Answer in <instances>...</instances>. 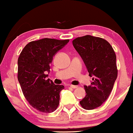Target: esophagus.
<instances>
[{"label": "esophagus", "instance_id": "1", "mask_svg": "<svg viewBox=\"0 0 133 133\" xmlns=\"http://www.w3.org/2000/svg\"><path fill=\"white\" fill-rule=\"evenodd\" d=\"M70 86L72 88H73V89H76V88H78V85H70Z\"/></svg>", "mask_w": 133, "mask_h": 133}]
</instances>
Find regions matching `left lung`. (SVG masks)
Segmentation results:
<instances>
[{
    "instance_id": "obj_1",
    "label": "left lung",
    "mask_w": 133,
    "mask_h": 133,
    "mask_svg": "<svg viewBox=\"0 0 133 133\" xmlns=\"http://www.w3.org/2000/svg\"><path fill=\"white\" fill-rule=\"evenodd\" d=\"M73 45L83 59L90 76L91 85H85L86 95L79 102L85 110L101 107L109 97L117 76L116 55L108 41L85 35L73 40Z\"/></svg>"
}]
</instances>
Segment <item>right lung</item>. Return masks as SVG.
Returning a JSON list of instances; mask_svg holds the SVG:
<instances>
[{
  "label": "right lung",
  "mask_w": 133,
  "mask_h": 133,
  "mask_svg": "<svg viewBox=\"0 0 133 133\" xmlns=\"http://www.w3.org/2000/svg\"><path fill=\"white\" fill-rule=\"evenodd\" d=\"M69 42L48 38L32 41L19 57L17 79L21 90L30 105L40 112L51 113L59 106V94L64 87L47 79V73L55 54Z\"/></svg>",
  "instance_id": "right-lung-1"
}]
</instances>
